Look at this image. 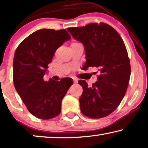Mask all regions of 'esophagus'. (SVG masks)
<instances>
[{
    "mask_svg": "<svg viewBox=\"0 0 148 148\" xmlns=\"http://www.w3.org/2000/svg\"><path fill=\"white\" fill-rule=\"evenodd\" d=\"M73 80L74 84H77V82H78L77 79H76V78H73Z\"/></svg>",
    "mask_w": 148,
    "mask_h": 148,
    "instance_id": "34e87169",
    "label": "esophagus"
}]
</instances>
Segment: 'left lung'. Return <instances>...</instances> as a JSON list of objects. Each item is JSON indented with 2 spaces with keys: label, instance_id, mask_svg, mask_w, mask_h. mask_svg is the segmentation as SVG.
Masks as SVG:
<instances>
[{
  "label": "left lung",
  "instance_id": "8db88e82",
  "mask_svg": "<svg viewBox=\"0 0 148 148\" xmlns=\"http://www.w3.org/2000/svg\"><path fill=\"white\" fill-rule=\"evenodd\" d=\"M67 30L84 46V67H96L100 73L91 87L84 80L79 81L83 88L79 99L81 111L92 119L108 116L120 104L129 85L131 66L124 42L114 28L104 23Z\"/></svg>",
  "mask_w": 148,
  "mask_h": 148
}]
</instances>
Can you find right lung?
Instances as JSON below:
<instances>
[{
    "instance_id": "add662e5",
    "label": "right lung",
    "mask_w": 148,
    "mask_h": 148,
    "mask_svg": "<svg viewBox=\"0 0 148 148\" xmlns=\"http://www.w3.org/2000/svg\"><path fill=\"white\" fill-rule=\"evenodd\" d=\"M71 39L65 29H42L34 32L18 46L13 58V83L28 110L47 120L60 114L61 102L73 84L71 78L46 82L48 64L58 48Z\"/></svg>"
}]
</instances>
